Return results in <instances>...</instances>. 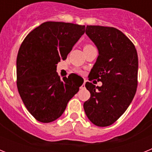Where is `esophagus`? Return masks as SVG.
I'll return each mask as SVG.
<instances>
[{
  "instance_id": "34e87169",
  "label": "esophagus",
  "mask_w": 152,
  "mask_h": 152,
  "mask_svg": "<svg viewBox=\"0 0 152 152\" xmlns=\"http://www.w3.org/2000/svg\"><path fill=\"white\" fill-rule=\"evenodd\" d=\"M85 82H86V80H84V83H83V84L81 85V87H80V88H85Z\"/></svg>"
}]
</instances>
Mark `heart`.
<instances>
[{
    "mask_svg": "<svg viewBox=\"0 0 152 152\" xmlns=\"http://www.w3.org/2000/svg\"><path fill=\"white\" fill-rule=\"evenodd\" d=\"M91 46H93V45H84V48H88V47H91ZM77 73H81V71H80V70H77Z\"/></svg>",
    "mask_w": 152,
    "mask_h": 152,
    "instance_id": "b5f03b06",
    "label": "heart"
}]
</instances>
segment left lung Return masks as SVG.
<instances>
[{"instance_id":"8db88e82","label":"left lung","mask_w":152,"mask_h":152,"mask_svg":"<svg viewBox=\"0 0 152 152\" xmlns=\"http://www.w3.org/2000/svg\"><path fill=\"white\" fill-rule=\"evenodd\" d=\"M86 34L97 47L99 56L88 80L101 81V87L86 82L91 93L84 102L88 119L97 126L112 125L124 113L138 85V55L134 44L114 27L87 26Z\"/></svg>"}]
</instances>
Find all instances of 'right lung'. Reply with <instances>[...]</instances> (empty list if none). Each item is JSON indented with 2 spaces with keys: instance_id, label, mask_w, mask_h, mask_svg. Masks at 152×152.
<instances>
[{
  "instance_id": "obj_1",
  "label": "right lung",
  "mask_w": 152,
  "mask_h": 152,
  "mask_svg": "<svg viewBox=\"0 0 152 152\" xmlns=\"http://www.w3.org/2000/svg\"><path fill=\"white\" fill-rule=\"evenodd\" d=\"M85 26L45 22L24 39L17 58V86L24 105L41 123L61 116L84 80L75 74L60 79L57 64L66 59Z\"/></svg>"
}]
</instances>
